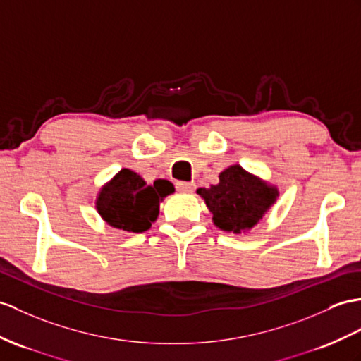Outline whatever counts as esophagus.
<instances>
[{
  "label": "esophagus",
  "mask_w": 361,
  "mask_h": 361,
  "mask_svg": "<svg viewBox=\"0 0 361 361\" xmlns=\"http://www.w3.org/2000/svg\"><path fill=\"white\" fill-rule=\"evenodd\" d=\"M176 188H178L179 192H192L196 190V183L195 182H178L176 183Z\"/></svg>",
  "instance_id": "1"
}]
</instances>
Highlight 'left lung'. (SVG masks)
<instances>
[{"label": "left lung", "mask_w": 361, "mask_h": 361, "mask_svg": "<svg viewBox=\"0 0 361 361\" xmlns=\"http://www.w3.org/2000/svg\"><path fill=\"white\" fill-rule=\"evenodd\" d=\"M197 195L213 213L217 228L240 234L262 221L277 200L279 190L235 164L219 174L217 185L199 188Z\"/></svg>", "instance_id": "1"}]
</instances>
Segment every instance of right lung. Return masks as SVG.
Returning a JSON list of instances; mask_svg holds the SVG:
<instances>
[{
  "label": "right lung",
  "instance_id": "1",
  "mask_svg": "<svg viewBox=\"0 0 361 361\" xmlns=\"http://www.w3.org/2000/svg\"><path fill=\"white\" fill-rule=\"evenodd\" d=\"M174 192L170 180L157 179L147 183L140 176L122 169L101 188L96 209L110 226L128 233H144L159 214V204Z\"/></svg>",
  "mask_w": 361,
  "mask_h": 361
}]
</instances>
